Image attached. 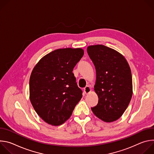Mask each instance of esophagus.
<instances>
[{"instance_id":"34e87169","label":"esophagus","mask_w":154,"mask_h":154,"mask_svg":"<svg viewBox=\"0 0 154 154\" xmlns=\"http://www.w3.org/2000/svg\"><path fill=\"white\" fill-rule=\"evenodd\" d=\"M83 91H84V93L86 94H88L91 91V89L90 86H86L84 89H83Z\"/></svg>"}]
</instances>
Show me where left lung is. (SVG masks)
I'll list each match as a JSON object with an SVG mask.
<instances>
[{
  "label": "left lung",
  "mask_w": 154,
  "mask_h": 154,
  "mask_svg": "<svg viewBox=\"0 0 154 154\" xmlns=\"http://www.w3.org/2000/svg\"><path fill=\"white\" fill-rule=\"evenodd\" d=\"M87 52L96 68L94 91L99 98L91 110L104 122L115 121L125 111L133 94L128 63L122 54L103 45L90 46Z\"/></svg>",
  "instance_id": "obj_1"
}]
</instances>
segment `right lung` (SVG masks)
<instances>
[{
    "mask_svg": "<svg viewBox=\"0 0 154 154\" xmlns=\"http://www.w3.org/2000/svg\"><path fill=\"white\" fill-rule=\"evenodd\" d=\"M84 54L81 48L55 50L44 56L30 77V100L38 116L48 124L67 121L82 97L72 72Z\"/></svg>",
    "mask_w": 154,
    "mask_h": 154,
    "instance_id": "add662e5",
    "label": "right lung"
}]
</instances>
